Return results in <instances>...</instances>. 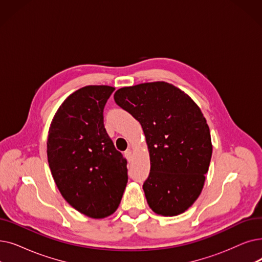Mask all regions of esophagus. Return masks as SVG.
Here are the masks:
<instances>
[{"mask_svg": "<svg viewBox=\"0 0 262 262\" xmlns=\"http://www.w3.org/2000/svg\"><path fill=\"white\" fill-rule=\"evenodd\" d=\"M124 155H125V157L127 158V161L129 162L130 159H132V150L130 149H128V150H126L124 152Z\"/></svg>", "mask_w": 262, "mask_h": 262, "instance_id": "1", "label": "esophagus"}]
</instances>
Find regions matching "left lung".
<instances>
[{
  "label": "left lung",
  "instance_id": "obj_1",
  "mask_svg": "<svg viewBox=\"0 0 262 262\" xmlns=\"http://www.w3.org/2000/svg\"><path fill=\"white\" fill-rule=\"evenodd\" d=\"M115 100L141 124L145 136L151 169L142 187L149 207L163 216L185 212L200 195L212 156L200 108L164 81L119 89Z\"/></svg>",
  "mask_w": 262,
  "mask_h": 262
}]
</instances>
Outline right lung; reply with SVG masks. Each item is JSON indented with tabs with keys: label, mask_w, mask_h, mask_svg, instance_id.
<instances>
[{
	"label": "right lung",
	"mask_w": 262,
	"mask_h": 262,
	"mask_svg": "<svg viewBox=\"0 0 262 262\" xmlns=\"http://www.w3.org/2000/svg\"><path fill=\"white\" fill-rule=\"evenodd\" d=\"M115 88L88 85L60 106L50 124L48 163L63 198L91 219L115 213L128 180L127 162L108 136L104 108Z\"/></svg>",
	"instance_id": "add662e5"
}]
</instances>
